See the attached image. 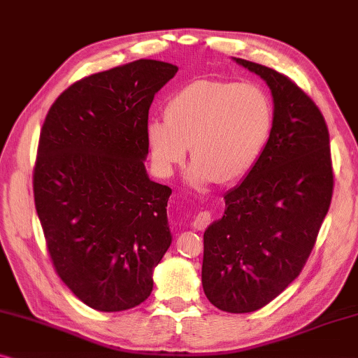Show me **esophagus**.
<instances>
[{
  "instance_id": "1",
  "label": "esophagus",
  "mask_w": 358,
  "mask_h": 358,
  "mask_svg": "<svg viewBox=\"0 0 358 358\" xmlns=\"http://www.w3.org/2000/svg\"><path fill=\"white\" fill-rule=\"evenodd\" d=\"M211 222V213L209 211H199L196 216H194L192 226L198 231H203V229L208 227V224Z\"/></svg>"
}]
</instances>
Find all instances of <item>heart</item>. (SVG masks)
Returning <instances> with one entry per match:
<instances>
[{"label":"heart","mask_w":358,"mask_h":358,"mask_svg":"<svg viewBox=\"0 0 358 358\" xmlns=\"http://www.w3.org/2000/svg\"><path fill=\"white\" fill-rule=\"evenodd\" d=\"M271 127L270 101L257 85L198 80L180 90L165 119L147 124L152 159L162 175L182 164L189 147L188 183H234L259 160Z\"/></svg>","instance_id":"obj_1"}]
</instances>
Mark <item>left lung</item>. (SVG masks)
I'll list each match as a JSON object with an SVG mask.
<instances>
[{"label": "left lung", "mask_w": 358, "mask_h": 358, "mask_svg": "<svg viewBox=\"0 0 358 358\" xmlns=\"http://www.w3.org/2000/svg\"><path fill=\"white\" fill-rule=\"evenodd\" d=\"M265 80L273 122L259 160L226 211L204 231L203 289L226 313H252L275 299L303 270L331 206L329 131L316 103L288 76L234 59Z\"/></svg>", "instance_id": "left-lung-1"}]
</instances>
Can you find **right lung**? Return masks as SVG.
<instances>
[{"mask_svg":"<svg viewBox=\"0 0 358 358\" xmlns=\"http://www.w3.org/2000/svg\"><path fill=\"white\" fill-rule=\"evenodd\" d=\"M178 66L141 59L82 78L47 113L32 175L52 264L80 301L103 313L139 306L171 244V189L152 182L147 124Z\"/></svg>","mask_w":358,"mask_h":358,"instance_id":"right-lung-1","label":"right lung"}]
</instances>
